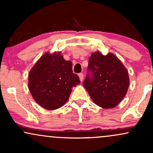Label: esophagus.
<instances>
[{
    "mask_svg": "<svg viewBox=\"0 0 153 153\" xmlns=\"http://www.w3.org/2000/svg\"><path fill=\"white\" fill-rule=\"evenodd\" d=\"M78 76L80 78V80L82 82L83 80V73H79Z\"/></svg>",
    "mask_w": 153,
    "mask_h": 153,
    "instance_id": "34e87169",
    "label": "esophagus"
}]
</instances>
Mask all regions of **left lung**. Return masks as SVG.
<instances>
[{
	"instance_id": "8db88e82",
	"label": "left lung",
	"mask_w": 153,
	"mask_h": 153,
	"mask_svg": "<svg viewBox=\"0 0 153 153\" xmlns=\"http://www.w3.org/2000/svg\"><path fill=\"white\" fill-rule=\"evenodd\" d=\"M91 71V76L88 74ZM91 99L103 108L117 106L127 94L129 86L127 70L114 54H91L88 75L83 82Z\"/></svg>"
}]
</instances>
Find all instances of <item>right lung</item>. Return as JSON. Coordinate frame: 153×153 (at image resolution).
Segmentation results:
<instances>
[{
  "instance_id": "obj_1",
  "label": "right lung",
  "mask_w": 153,
  "mask_h": 153,
  "mask_svg": "<svg viewBox=\"0 0 153 153\" xmlns=\"http://www.w3.org/2000/svg\"><path fill=\"white\" fill-rule=\"evenodd\" d=\"M73 63L60 52H46L29 73L28 86L34 101L47 110L60 108L68 101L72 88L80 83L72 70Z\"/></svg>"
}]
</instances>
